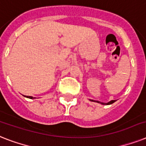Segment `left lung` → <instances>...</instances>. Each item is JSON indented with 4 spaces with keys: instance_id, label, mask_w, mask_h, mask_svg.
I'll return each instance as SVG.
<instances>
[{
    "instance_id": "obj_1",
    "label": "left lung",
    "mask_w": 146,
    "mask_h": 146,
    "mask_svg": "<svg viewBox=\"0 0 146 146\" xmlns=\"http://www.w3.org/2000/svg\"><path fill=\"white\" fill-rule=\"evenodd\" d=\"M92 101H94L93 100H92ZM98 102V103H100V102H99V101H97ZM114 102H115V100H111V101L110 102H109V103H100V104H104V105H109V104H113V103H114Z\"/></svg>"
}]
</instances>
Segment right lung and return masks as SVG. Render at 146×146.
I'll list each match as a JSON object with an SVG mask.
<instances>
[{"instance_id":"obj_1","label":"right lung","mask_w":146,"mask_h":146,"mask_svg":"<svg viewBox=\"0 0 146 146\" xmlns=\"http://www.w3.org/2000/svg\"><path fill=\"white\" fill-rule=\"evenodd\" d=\"M27 98H31V99H32V98H33V97H31V96H29V97H27Z\"/></svg>"}]
</instances>
